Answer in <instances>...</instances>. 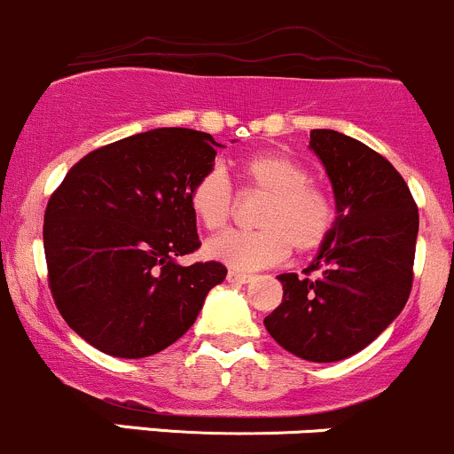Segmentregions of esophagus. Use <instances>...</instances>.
Here are the masks:
<instances>
[{
  "label": "esophagus",
  "instance_id": "1",
  "mask_svg": "<svg viewBox=\"0 0 454 454\" xmlns=\"http://www.w3.org/2000/svg\"><path fill=\"white\" fill-rule=\"evenodd\" d=\"M226 278H228V283H246V281H250L253 277L246 272H239V270H228Z\"/></svg>",
  "mask_w": 454,
  "mask_h": 454
}]
</instances>
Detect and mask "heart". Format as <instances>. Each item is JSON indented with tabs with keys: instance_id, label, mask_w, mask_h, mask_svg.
<instances>
[{
	"instance_id": "1",
	"label": "heart",
	"mask_w": 454,
	"mask_h": 454,
	"mask_svg": "<svg viewBox=\"0 0 454 454\" xmlns=\"http://www.w3.org/2000/svg\"><path fill=\"white\" fill-rule=\"evenodd\" d=\"M239 176L248 191L268 195L256 215L259 231H231L206 244L208 259L235 270L277 263L292 246L294 253L320 248L336 222V206L323 186L309 182L299 160L278 151L246 158ZM189 206L206 231L226 226L232 213V189L219 168L201 173L189 189Z\"/></svg>"
}]
</instances>
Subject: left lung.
Returning a JSON list of instances; mask_svg holds the SVG:
<instances>
[{
  "label": "left lung",
  "mask_w": 454,
  "mask_h": 454,
  "mask_svg": "<svg viewBox=\"0 0 454 454\" xmlns=\"http://www.w3.org/2000/svg\"><path fill=\"white\" fill-rule=\"evenodd\" d=\"M336 198V222L299 277L278 274L283 301L263 325L309 363H336L373 342L404 309L413 287L419 213L387 158L333 129H312Z\"/></svg>",
  "instance_id": "1"
}]
</instances>
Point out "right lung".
<instances>
[{"instance_id":"1","label":"right lung","mask_w":454,"mask_h":454,"mask_svg":"<svg viewBox=\"0 0 454 454\" xmlns=\"http://www.w3.org/2000/svg\"><path fill=\"white\" fill-rule=\"evenodd\" d=\"M213 136L160 127L91 151L67 171L43 217L48 286L63 320L98 351L146 358L184 336L217 261L200 248L189 189L215 164Z\"/></svg>"}]
</instances>
